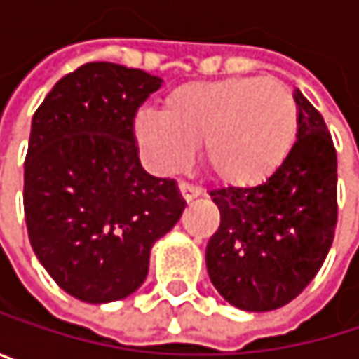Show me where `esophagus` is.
<instances>
[{"label": "esophagus", "mask_w": 359, "mask_h": 359, "mask_svg": "<svg viewBox=\"0 0 359 359\" xmlns=\"http://www.w3.org/2000/svg\"><path fill=\"white\" fill-rule=\"evenodd\" d=\"M179 191L180 197H182L184 201H191V199H195V197L201 195V191H199L197 187H193V184H189V182H184V180H180L179 182Z\"/></svg>", "instance_id": "obj_1"}]
</instances>
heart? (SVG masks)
Wrapping results in <instances>:
<instances>
[{"label":"heart","mask_w":359,"mask_h":359,"mask_svg":"<svg viewBox=\"0 0 359 359\" xmlns=\"http://www.w3.org/2000/svg\"><path fill=\"white\" fill-rule=\"evenodd\" d=\"M133 133L156 172L182 170L201 145L203 166L214 179L253 187L289 158L299 133V109L289 87L274 79L187 83L166 95L162 114L139 111Z\"/></svg>","instance_id":"obj_1"}]
</instances>
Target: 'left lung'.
<instances>
[{
  "label": "left lung",
  "mask_w": 359,
  "mask_h": 359,
  "mask_svg": "<svg viewBox=\"0 0 359 359\" xmlns=\"http://www.w3.org/2000/svg\"><path fill=\"white\" fill-rule=\"evenodd\" d=\"M297 141L257 187L214 189L220 226L205 250L208 274L235 308L268 312L318 274L337 226V151L320 111L299 91Z\"/></svg>",
  "instance_id": "8db88e82"
}]
</instances>
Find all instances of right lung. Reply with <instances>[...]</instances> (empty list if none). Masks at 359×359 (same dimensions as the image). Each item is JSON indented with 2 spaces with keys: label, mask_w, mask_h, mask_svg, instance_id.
I'll return each instance as SVG.
<instances>
[{
  "label": "right lung",
  "mask_w": 359,
  "mask_h": 359,
  "mask_svg": "<svg viewBox=\"0 0 359 359\" xmlns=\"http://www.w3.org/2000/svg\"><path fill=\"white\" fill-rule=\"evenodd\" d=\"M162 79L111 62L66 74L36 108L25 160V218L49 276L89 304L124 299L151 245L184 210L172 179L141 168L133 122Z\"/></svg>",
  "instance_id": "1"
}]
</instances>
